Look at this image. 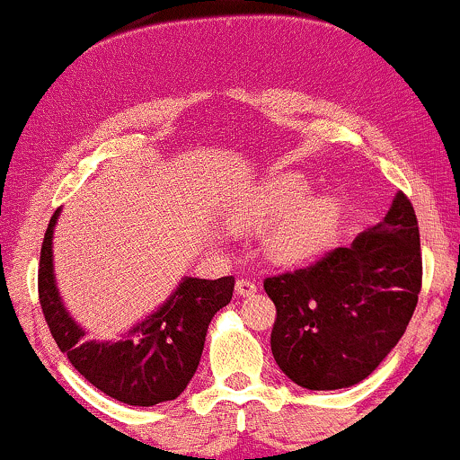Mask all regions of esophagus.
Masks as SVG:
<instances>
[{
  "label": "esophagus",
  "mask_w": 460,
  "mask_h": 460,
  "mask_svg": "<svg viewBox=\"0 0 460 460\" xmlns=\"http://www.w3.org/2000/svg\"><path fill=\"white\" fill-rule=\"evenodd\" d=\"M257 289H260V285L252 281V279H237L235 292L240 294V296H248V294H255Z\"/></svg>",
  "instance_id": "34e87169"
}]
</instances>
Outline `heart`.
<instances>
[{"label":"heart","mask_w":460,"mask_h":460,"mask_svg":"<svg viewBox=\"0 0 460 460\" xmlns=\"http://www.w3.org/2000/svg\"><path fill=\"white\" fill-rule=\"evenodd\" d=\"M307 194L309 186L303 179L283 177L240 205L234 220L237 226H266L285 217L268 235V251L279 261H303L329 244L341 218L340 203L332 199H314L301 208Z\"/></svg>","instance_id":"b5f03b06"}]
</instances>
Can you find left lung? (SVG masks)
<instances>
[{"label": "left lung", "instance_id": "1", "mask_svg": "<svg viewBox=\"0 0 460 460\" xmlns=\"http://www.w3.org/2000/svg\"><path fill=\"white\" fill-rule=\"evenodd\" d=\"M277 307L270 346L288 378L324 392L361 383L392 352L421 289L420 226L398 192L383 223L311 266L263 279Z\"/></svg>", "mask_w": 460, "mask_h": 460}]
</instances>
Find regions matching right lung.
Instances as JSON below:
<instances>
[{
  "label": "right lung",
  "mask_w": 460,
  "mask_h": 460,
  "mask_svg": "<svg viewBox=\"0 0 460 460\" xmlns=\"http://www.w3.org/2000/svg\"><path fill=\"white\" fill-rule=\"evenodd\" d=\"M58 214L60 209L45 231L39 263L40 309L58 348L88 383L119 402L153 406L175 400L197 372L209 322L231 303L235 279H183L175 294L123 340L86 341L56 289L51 235Z\"/></svg>",
  "instance_id": "obj_1"
}]
</instances>
